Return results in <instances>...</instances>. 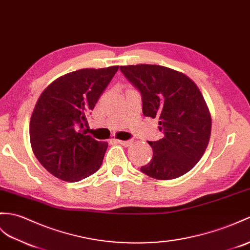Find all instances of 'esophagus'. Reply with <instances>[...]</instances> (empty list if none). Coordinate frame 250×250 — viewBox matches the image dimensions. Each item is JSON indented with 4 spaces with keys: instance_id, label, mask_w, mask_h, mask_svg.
I'll return each mask as SVG.
<instances>
[{
    "instance_id": "34e87169",
    "label": "esophagus",
    "mask_w": 250,
    "mask_h": 250,
    "mask_svg": "<svg viewBox=\"0 0 250 250\" xmlns=\"http://www.w3.org/2000/svg\"><path fill=\"white\" fill-rule=\"evenodd\" d=\"M114 141L116 143L123 145V146H129V145H131L132 143V141H120V139H114Z\"/></svg>"
}]
</instances>
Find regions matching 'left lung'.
I'll use <instances>...</instances> for the list:
<instances>
[{
  "instance_id": "1",
  "label": "left lung",
  "mask_w": 250,
  "mask_h": 250,
  "mask_svg": "<svg viewBox=\"0 0 250 250\" xmlns=\"http://www.w3.org/2000/svg\"><path fill=\"white\" fill-rule=\"evenodd\" d=\"M142 97L143 114L160 119L163 138L149 142L153 156L141 171L158 180L183 176L204 155L211 116L197 85L187 75L159 65L121 66Z\"/></svg>"
}]
</instances>
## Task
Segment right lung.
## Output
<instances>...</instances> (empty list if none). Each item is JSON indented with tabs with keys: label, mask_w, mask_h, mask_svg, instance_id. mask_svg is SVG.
<instances>
[{
	"label": "right lung",
	"mask_w": 250,
	"mask_h": 250,
	"mask_svg": "<svg viewBox=\"0 0 250 250\" xmlns=\"http://www.w3.org/2000/svg\"><path fill=\"white\" fill-rule=\"evenodd\" d=\"M118 68L67 73L40 95L31 117V145L39 163L54 177L78 182L100 168L107 143L87 135L84 125Z\"/></svg>",
	"instance_id": "obj_1"
}]
</instances>
